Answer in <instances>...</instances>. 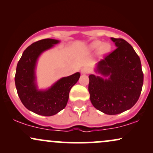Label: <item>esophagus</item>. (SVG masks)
<instances>
[{
  "label": "esophagus",
  "mask_w": 153,
  "mask_h": 153,
  "mask_svg": "<svg viewBox=\"0 0 153 153\" xmlns=\"http://www.w3.org/2000/svg\"><path fill=\"white\" fill-rule=\"evenodd\" d=\"M90 73V69L88 68H83L81 70V73L82 74H88Z\"/></svg>",
  "instance_id": "34e87169"
}]
</instances>
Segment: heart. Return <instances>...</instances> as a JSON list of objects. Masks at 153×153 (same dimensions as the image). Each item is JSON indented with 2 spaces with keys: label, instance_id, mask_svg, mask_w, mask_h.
I'll use <instances>...</instances> for the list:
<instances>
[{
  "label": "heart",
  "instance_id": "1",
  "mask_svg": "<svg viewBox=\"0 0 153 153\" xmlns=\"http://www.w3.org/2000/svg\"><path fill=\"white\" fill-rule=\"evenodd\" d=\"M89 48L92 50H99L100 54H106L110 50L111 47L108 43H103L102 42L96 40L89 45Z\"/></svg>",
  "mask_w": 153,
  "mask_h": 153
}]
</instances>
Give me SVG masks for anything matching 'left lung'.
Returning a JSON list of instances; mask_svg holds the SVG:
<instances>
[{
    "label": "left lung",
    "instance_id": "1",
    "mask_svg": "<svg viewBox=\"0 0 153 153\" xmlns=\"http://www.w3.org/2000/svg\"><path fill=\"white\" fill-rule=\"evenodd\" d=\"M117 49L101 59L88 76V91L93 106L108 115L130 109L138 101L143 85L140 59L123 39L111 37Z\"/></svg>",
    "mask_w": 153,
    "mask_h": 153
}]
</instances>
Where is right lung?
<instances>
[{
	"label": "right lung",
	"instance_id": "obj_1",
	"mask_svg": "<svg viewBox=\"0 0 153 153\" xmlns=\"http://www.w3.org/2000/svg\"><path fill=\"white\" fill-rule=\"evenodd\" d=\"M59 40L45 39L33 43L24 50L19 59L15 75L19 97L28 110L36 114L50 117L66 106L71 88L78 82L80 73L63 77L47 89H39L36 68L39 57L50 50Z\"/></svg>",
	"mask_w": 153,
	"mask_h": 153
}]
</instances>
